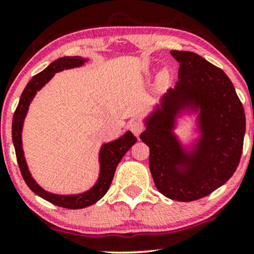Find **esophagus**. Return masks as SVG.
<instances>
[{"instance_id": "1", "label": "esophagus", "mask_w": 254, "mask_h": 254, "mask_svg": "<svg viewBox=\"0 0 254 254\" xmlns=\"http://www.w3.org/2000/svg\"><path fill=\"white\" fill-rule=\"evenodd\" d=\"M129 129L132 131V133L135 135L136 137H138L139 135H141L142 132H143L144 130V125L141 123V122L138 121H133L131 122V123L129 124Z\"/></svg>"}]
</instances>
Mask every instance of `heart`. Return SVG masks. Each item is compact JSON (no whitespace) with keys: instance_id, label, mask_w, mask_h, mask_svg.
I'll use <instances>...</instances> for the list:
<instances>
[{"instance_id":"obj_1","label":"heart","mask_w":254,"mask_h":254,"mask_svg":"<svg viewBox=\"0 0 254 254\" xmlns=\"http://www.w3.org/2000/svg\"><path fill=\"white\" fill-rule=\"evenodd\" d=\"M166 77H167V72L164 70L161 72V78H166Z\"/></svg>"}]
</instances>
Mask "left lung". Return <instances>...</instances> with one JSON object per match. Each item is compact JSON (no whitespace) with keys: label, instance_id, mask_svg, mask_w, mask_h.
Listing matches in <instances>:
<instances>
[{"label":"left lung","instance_id":"1","mask_svg":"<svg viewBox=\"0 0 254 254\" xmlns=\"http://www.w3.org/2000/svg\"><path fill=\"white\" fill-rule=\"evenodd\" d=\"M179 63L174 88L145 116L142 142L149 147L156 189L179 202L199 199L230 179L243 153L246 118L234 86L222 69L190 51H171ZM195 125L189 144L175 133L177 119Z\"/></svg>","mask_w":254,"mask_h":254}]
</instances>
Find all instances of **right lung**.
<instances>
[{
    "mask_svg": "<svg viewBox=\"0 0 254 254\" xmlns=\"http://www.w3.org/2000/svg\"><path fill=\"white\" fill-rule=\"evenodd\" d=\"M88 58L81 56H66L58 58V60L49 64L42 72L32 77V80L25 87L21 97H20L19 105H17L15 113L13 117V124H11V137H13V144L15 148V154L19 164L20 171H21L22 178L34 193L42 197L43 199L48 200L55 205L62 206L68 209H82L86 206L92 205L101 199L109 191L111 183H112L113 176H115L116 168L127 150L136 143L137 138L132 135L131 131H127L124 135L115 141L103 143L99 150V176L97 182L92 188L87 191L80 192V193L71 194H60L54 192L46 191L36 182L28 168L27 161H26L24 145H22V129H24V122L27 116L30 105L36 97L37 92L45 86L49 81L54 77L56 72L66 70V69H74L82 66L84 63L88 62Z\"/></svg>",
    "mask_w": 254,
    "mask_h": 254,
    "instance_id": "add662e5",
    "label": "right lung"
}]
</instances>
